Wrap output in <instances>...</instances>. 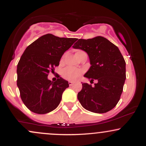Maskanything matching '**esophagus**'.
<instances>
[{"instance_id": "esophagus-1", "label": "esophagus", "mask_w": 146, "mask_h": 146, "mask_svg": "<svg viewBox=\"0 0 146 146\" xmlns=\"http://www.w3.org/2000/svg\"><path fill=\"white\" fill-rule=\"evenodd\" d=\"M68 84L69 86H72L73 84V81H68Z\"/></svg>"}]
</instances>
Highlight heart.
<instances>
[{
    "label": "heart",
    "instance_id": "heart-1",
    "mask_svg": "<svg viewBox=\"0 0 146 146\" xmlns=\"http://www.w3.org/2000/svg\"><path fill=\"white\" fill-rule=\"evenodd\" d=\"M80 51H78L77 53H79ZM82 73L83 71L82 69H80V68L68 66V67L64 68L62 72V75L64 78L66 79V80H75L82 74Z\"/></svg>",
    "mask_w": 146,
    "mask_h": 146
}]
</instances>
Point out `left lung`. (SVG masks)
<instances>
[{"label": "left lung", "mask_w": 146, "mask_h": 146, "mask_svg": "<svg viewBox=\"0 0 146 146\" xmlns=\"http://www.w3.org/2000/svg\"><path fill=\"white\" fill-rule=\"evenodd\" d=\"M76 41L73 47L86 52L91 65L84 76L90 83L97 81L94 86L82 83L79 102L88 111L107 113L117 105L123 92L126 78L124 58L117 46L102 36Z\"/></svg>", "instance_id": "1"}]
</instances>
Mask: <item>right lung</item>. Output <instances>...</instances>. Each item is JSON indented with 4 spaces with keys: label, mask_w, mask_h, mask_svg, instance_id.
<instances>
[{
    "label": "right lung",
    "mask_w": 146,
    "mask_h": 146,
    "mask_svg": "<svg viewBox=\"0 0 146 146\" xmlns=\"http://www.w3.org/2000/svg\"><path fill=\"white\" fill-rule=\"evenodd\" d=\"M76 38H59L48 33L29 45L17 66V86L22 101L31 111L46 114L60 104L68 82L63 78L51 82L50 71L59 66L60 59Z\"/></svg>",
    "instance_id": "1"
}]
</instances>
